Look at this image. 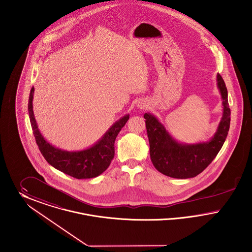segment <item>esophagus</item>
Listing matches in <instances>:
<instances>
[{
  "label": "esophagus",
  "mask_w": 252,
  "mask_h": 252,
  "mask_svg": "<svg viewBox=\"0 0 252 252\" xmlns=\"http://www.w3.org/2000/svg\"><path fill=\"white\" fill-rule=\"evenodd\" d=\"M146 107H147L146 101L142 100V99H140V100H138V101L136 102V109H138V110L145 109Z\"/></svg>",
  "instance_id": "esophagus-1"
}]
</instances>
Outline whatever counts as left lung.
<instances>
[{
	"label": "left lung",
	"mask_w": 252,
	"mask_h": 252,
	"mask_svg": "<svg viewBox=\"0 0 252 252\" xmlns=\"http://www.w3.org/2000/svg\"><path fill=\"white\" fill-rule=\"evenodd\" d=\"M216 81L223 100V113L216 132L208 141L193 144L177 141L155 115H144L150 157L158 172L172 178L195 177L212 163L221 150L229 130L230 109L225 82L219 74Z\"/></svg>",
	"instance_id": "1"
}]
</instances>
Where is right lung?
<instances>
[{
  "label": "right lung",
  "mask_w": 252,
  "mask_h": 252,
  "mask_svg": "<svg viewBox=\"0 0 252 252\" xmlns=\"http://www.w3.org/2000/svg\"><path fill=\"white\" fill-rule=\"evenodd\" d=\"M34 87L28 99V114L33 133L45 160L55 169L77 179L94 178L109 167L115 156V140L129 120V114L117 120L93 145L80 151H65L50 144L41 134L33 112Z\"/></svg>",
  "instance_id": "obj_1"
}]
</instances>
